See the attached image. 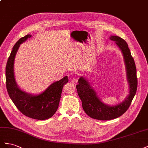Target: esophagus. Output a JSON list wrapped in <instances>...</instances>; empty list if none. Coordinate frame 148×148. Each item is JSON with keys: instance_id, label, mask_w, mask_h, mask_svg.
I'll return each mask as SVG.
<instances>
[{"instance_id": "esophagus-1", "label": "esophagus", "mask_w": 148, "mask_h": 148, "mask_svg": "<svg viewBox=\"0 0 148 148\" xmlns=\"http://www.w3.org/2000/svg\"><path fill=\"white\" fill-rule=\"evenodd\" d=\"M77 82H78V79L77 78H73L72 79V84H73L74 85H76V84H77Z\"/></svg>"}]
</instances>
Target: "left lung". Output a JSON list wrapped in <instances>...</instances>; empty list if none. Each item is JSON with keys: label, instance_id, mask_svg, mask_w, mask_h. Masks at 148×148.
<instances>
[{"label": "left lung", "instance_id": "obj_1", "mask_svg": "<svg viewBox=\"0 0 148 148\" xmlns=\"http://www.w3.org/2000/svg\"><path fill=\"white\" fill-rule=\"evenodd\" d=\"M110 40L115 41L123 54L125 62L126 79L129 85V94L122 102L115 105H108L104 103L97 95L95 90L87 80L82 76L78 80L76 86L77 94L82 101V105L87 115L99 120H109L121 116L127 110L136 94L138 80L136 68L134 61L131 54L126 42L118 36H110Z\"/></svg>", "mask_w": 148, "mask_h": 148}]
</instances>
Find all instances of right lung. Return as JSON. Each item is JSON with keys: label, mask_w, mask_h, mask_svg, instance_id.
I'll list each match as a JSON object with an SVG mask.
<instances>
[{"label": "right lung", "mask_w": 148, "mask_h": 148, "mask_svg": "<svg viewBox=\"0 0 148 148\" xmlns=\"http://www.w3.org/2000/svg\"><path fill=\"white\" fill-rule=\"evenodd\" d=\"M31 35H27L16 42L8 59L5 68L6 87L8 95L15 106L24 115L31 119L43 120L52 117L57 111L63 86L68 82L67 76L54 82L39 94H31L20 89L14 75V61L20 45Z\"/></svg>", "instance_id": "add662e5"}]
</instances>
